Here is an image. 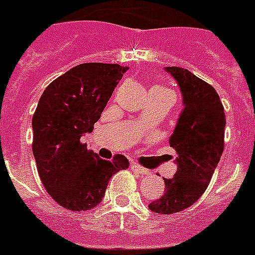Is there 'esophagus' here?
Masks as SVG:
<instances>
[{"label": "esophagus", "instance_id": "obj_1", "mask_svg": "<svg viewBox=\"0 0 255 255\" xmlns=\"http://www.w3.org/2000/svg\"><path fill=\"white\" fill-rule=\"evenodd\" d=\"M132 169L136 170V172H137V173H140V174L149 173V170H147L145 168H143L141 165H139V164H135V163L132 164Z\"/></svg>", "mask_w": 255, "mask_h": 255}]
</instances>
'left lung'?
<instances>
[{"mask_svg":"<svg viewBox=\"0 0 255 255\" xmlns=\"http://www.w3.org/2000/svg\"><path fill=\"white\" fill-rule=\"evenodd\" d=\"M182 95L181 114L169 137L177 157V170L164 178L165 193L148 205L161 214L178 213L201 197L224 152L225 112L220 96L209 83L181 67H165Z\"/></svg>","mask_w":255,"mask_h":255,"instance_id":"obj_1","label":"left lung"}]
</instances>
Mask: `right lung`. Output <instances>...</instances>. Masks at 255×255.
Listing matches in <instances>:
<instances>
[{
  "label": "right lung",
  "instance_id": "obj_1",
  "mask_svg": "<svg viewBox=\"0 0 255 255\" xmlns=\"http://www.w3.org/2000/svg\"><path fill=\"white\" fill-rule=\"evenodd\" d=\"M127 67L82 63L50 83L33 115V153L47 193L66 209L90 210L112 174L129 167L123 155L102 160L81 137L94 129Z\"/></svg>",
  "mask_w": 255,
  "mask_h": 255
}]
</instances>
